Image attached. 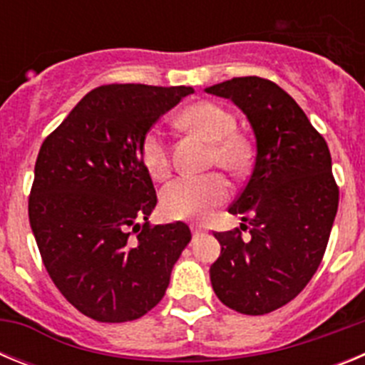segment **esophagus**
<instances>
[{"label": "esophagus", "mask_w": 365, "mask_h": 365, "mask_svg": "<svg viewBox=\"0 0 365 365\" xmlns=\"http://www.w3.org/2000/svg\"><path fill=\"white\" fill-rule=\"evenodd\" d=\"M192 232H193V237H199V235H202L205 234V228H201V227H192Z\"/></svg>", "instance_id": "obj_1"}]
</instances>
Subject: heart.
Listing matches in <instances>:
<instances>
[{"label": "heart", "instance_id": "heart-1", "mask_svg": "<svg viewBox=\"0 0 365 365\" xmlns=\"http://www.w3.org/2000/svg\"><path fill=\"white\" fill-rule=\"evenodd\" d=\"M186 130L205 137L212 144L210 159L225 170H240L248 163L250 150L241 135L235 133L237 122L222 106L201 100L188 106L179 117ZM143 163L151 177L164 179L170 172V151L163 130L151 128L140 144ZM228 195V186L219 173L180 175L168 182L160 195V205L172 219H205Z\"/></svg>", "mask_w": 365, "mask_h": 365}]
</instances>
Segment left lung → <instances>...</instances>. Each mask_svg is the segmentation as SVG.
I'll use <instances>...</instances> for the list:
<instances>
[{
  "label": "left lung",
  "mask_w": 365,
  "mask_h": 365,
  "mask_svg": "<svg viewBox=\"0 0 365 365\" xmlns=\"http://www.w3.org/2000/svg\"><path fill=\"white\" fill-rule=\"evenodd\" d=\"M232 100L256 135V160L228 212L250 225L215 232L221 256L210 267L214 292L241 314H267L305 289L320 267L338 210L327 143L289 93L259 76L206 87Z\"/></svg>",
  "instance_id": "obj_1"
}]
</instances>
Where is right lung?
<instances>
[{
  "label": "right lung",
  "instance_id": "right-lung-1",
  "mask_svg": "<svg viewBox=\"0 0 365 365\" xmlns=\"http://www.w3.org/2000/svg\"><path fill=\"white\" fill-rule=\"evenodd\" d=\"M192 93L100 86L41 144L29 197L32 234L58 291L93 320L120 324L151 311L192 240L185 222L150 225L157 193L140 155L151 125Z\"/></svg>",
  "mask_w": 365,
  "mask_h": 365
}]
</instances>
